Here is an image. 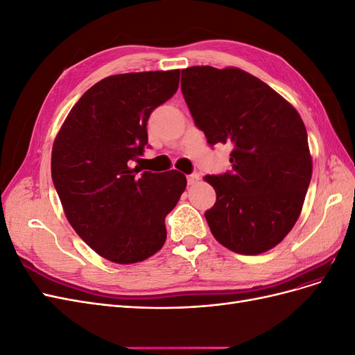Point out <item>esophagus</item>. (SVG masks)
I'll use <instances>...</instances> for the list:
<instances>
[{"label":"esophagus","instance_id":"obj_1","mask_svg":"<svg viewBox=\"0 0 355 355\" xmlns=\"http://www.w3.org/2000/svg\"><path fill=\"white\" fill-rule=\"evenodd\" d=\"M187 180H188V185H194L200 180V175L197 173V171H194V173H191V175L187 176Z\"/></svg>","mask_w":355,"mask_h":355}]
</instances>
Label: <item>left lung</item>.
Returning a JSON list of instances; mask_svg holds the SVG:
<instances>
[{
	"label": "left lung",
	"mask_w": 355,
	"mask_h": 355,
	"mask_svg": "<svg viewBox=\"0 0 355 355\" xmlns=\"http://www.w3.org/2000/svg\"><path fill=\"white\" fill-rule=\"evenodd\" d=\"M180 90L207 144L231 146L232 168L204 178L216 191L204 213L213 237L240 254L272 249L296 223L313 175L302 118L237 68H187Z\"/></svg>",
	"instance_id": "left-lung-1"
}]
</instances>
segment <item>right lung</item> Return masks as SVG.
Instances as JSON below:
<instances>
[{
    "mask_svg": "<svg viewBox=\"0 0 355 355\" xmlns=\"http://www.w3.org/2000/svg\"><path fill=\"white\" fill-rule=\"evenodd\" d=\"M179 69L103 78L75 103L56 136L51 179L72 228L115 263H136L163 247L164 218L187 187L178 170L132 168L144 155L148 120L179 87Z\"/></svg>",
    "mask_w": 355,
    "mask_h": 355,
    "instance_id": "1",
    "label": "right lung"
}]
</instances>
